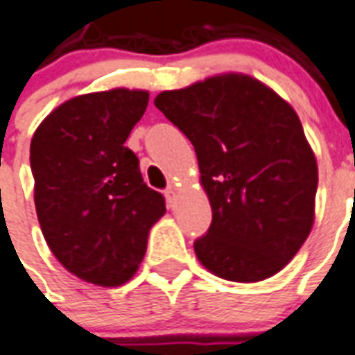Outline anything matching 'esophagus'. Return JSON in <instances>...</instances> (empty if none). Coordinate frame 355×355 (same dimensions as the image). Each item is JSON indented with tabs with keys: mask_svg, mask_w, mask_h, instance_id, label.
Listing matches in <instances>:
<instances>
[{
	"mask_svg": "<svg viewBox=\"0 0 355 355\" xmlns=\"http://www.w3.org/2000/svg\"><path fill=\"white\" fill-rule=\"evenodd\" d=\"M164 197H166V200H168V205L172 206L173 200H175V189H173L172 185H170V187H166V189H164Z\"/></svg>",
	"mask_w": 355,
	"mask_h": 355,
	"instance_id": "34e87169",
	"label": "esophagus"
}]
</instances>
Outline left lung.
I'll return each instance as SVG.
<instances>
[{"instance_id": "1", "label": "left lung", "mask_w": 355, "mask_h": 355, "mask_svg": "<svg viewBox=\"0 0 355 355\" xmlns=\"http://www.w3.org/2000/svg\"><path fill=\"white\" fill-rule=\"evenodd\" d=\"M157 107L193 143L212 223L195 241L214 275L254 283L283 270L313 225L318 164L293 107L245 74L162 92Z\"/></svg>"}]
</instances>
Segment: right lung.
I'll return each mask as SVG.
<instances>
[{
	"instance_id": "1",
	"label": "right lung",
	"mask_w": 355,
	"mask_h": 355,
	"mask_svg": "<svg viewBox=\"0 0 355 355\" xmlns=\"http://www.w3.org/2000/svg\"><path fill=\"white\" fill-rule=\"evenodd\" d=\"M147 92L80 95L53 110L30 143L37 222L55 258L80 279L118 286L137 271L164 197L147 187L124 143Z\"/></svg>"
}]
</instances>
